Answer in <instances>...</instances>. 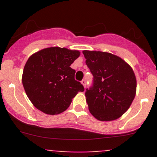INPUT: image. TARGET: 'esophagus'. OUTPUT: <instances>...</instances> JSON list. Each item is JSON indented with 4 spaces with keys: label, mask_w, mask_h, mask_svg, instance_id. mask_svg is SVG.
I'll use <instances>...</instances> for the list:
<instances>
[{
    "label": "esophagus",
    "mask_w": 157,
    "mask_h": 157,
    "mask_svg": "<svg viewBox=\"0 0 157 157\" xmlns=\"http://www.w3.org/2000/svg\"><path fill=\"white\" fill-rule=\"evenodd\" d=\"M86 80H83L81 81V83L83 84V86H84V88H86Z\"/></svg>",
    "instance_id": "1"
}]
</instances>
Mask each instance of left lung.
<instances>
[{
	"label": "left lung",
	"instance_id": "obj_1",
	"mask_svg": "<svg viewBox=\"0 0 157 157\" xmlns=\"http://www.w3.org/2000/svg\"><path fill=\"white\" fill-rule=\"evenodd\" d=\"M83 54L93 76V86L85 93L90 113L99 121L120 118L135 97L134 71L120 57L109 52L85 50Z\"/></svg>",
	"mask_w": 157,
	"mask_h": 157
}]
</instances>
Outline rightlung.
<instances>
[{
    "mask_svg": "<svg viewBox=\"0 0 157 157\" xmlns=\"http://www.w3.org/2000/svg\"><path fill=\"white\" fill-rule=\"evenodd\" d=\"M77 50L50 47L32 55L25 64L22 82L36 108L48 115L64 112L84 87L74 79L70 66L80 56Z\"/></svg>",
    "mask_w": 157,
    "mask_h": 157,
    "instance_id": "1",
    "label": "right lung"
}]
</instances>
